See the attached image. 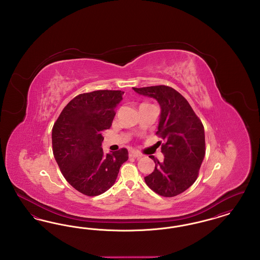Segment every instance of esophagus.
<instances>
[{"instance_id":"obj_1","label":"esophagus","mask_w":260,"mask_h":260,"mask_svg":"<svg viewBox=\"0 0 260 260\" xmlns=\"http://www.w3.org/2000/svg\"><path fill=\"white\" fill-rule=\"evenodd\" d=\"M129 157H133V158H141L142 155H141L140 153L136 152L135 150H133V151L129 152Z\"/></svg>"}]
</instances>
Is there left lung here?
<instances>
[{
  "mask_svg": "<svg viewBox=\"0 0 260 260\" xmlns=\"http://www.w3.org/2000/svg\"><path fill=\"white\" fill-rule=\"evenodd\" d=\"M138 94L156 99L161 115L156 133L165 140L160 161L154 156L155 170L144 177L150 189L164 197L187 190L197 177L205 158V129L192 107L178 91L167 86L133 87Z\"/></svg>",
  "mask_w": 260,
  "mask_h": 260,
  "instance_id": "obj_1",
  "label": "left lung"
}]
</instances>
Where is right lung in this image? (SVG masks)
<instances>
[{"instance_id":"right-lung-1","label":"right lung","mask_w":260,"mask_h":260,"mask_svg":"<svg viewBox=\"0 0 260 260\" xmlns=\"http://www.w3.org/2000/svg\"><path fill=\"white\" fill-rule=\"evenodd\" d=\"M123 94L121 90L79 94L53 124L54 159L68 183L84 195L99 196L110 189L128 159L125 148L104 154L101 147L102 133L111 126Z\"/></svg>"}]
</instances>
